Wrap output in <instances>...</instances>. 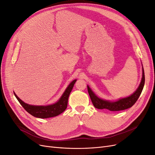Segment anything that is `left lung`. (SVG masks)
<instances>
[{"mask_svg":"<svg viewBox=\"0 0 155 155\" xmlns=\"http://www.w3.org/2000/svg\"><path fill=\"white\" fill-rule=\"evenodd\" d=\"M145 83V75H144V70L142 65V78L141 82L140 83L138 88L134 91V93L130 95L129 96L120 98L116 101H110L101 99V98L98 97L96 94L94 92L92 89L87 85L88 92L89 96L91 99L92 104L96 109H106L110 111H119L122 110L132 107L137 101L138 100V97L142 92L143 88Z\"/></svg>","mask_w":155,"mask_h":155,"instance_id":"left-lung-1","label":"left lung"}]
</instances>
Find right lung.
<instances>
[{"mask_svg": "<svg viewBox=\"0 0 155 155\" xmlns=\"http://www.w3.org/2000/svg\"><path fill=\"white\" fill-rule=\"evenodd\" d=\"M77 80L74 79L70 83L65 89L64 92L59 98V100L53 104L48 105H33L26 104L18 97L13 92L18 102L24 109L33 116L39 118H48L55 117L61 114L66 110L68 105V100L70 92H71L75 83Z\"/></svg>", "mask_w": 155, "mask_h": 155, "instance_id": "1", "label": "right lung"}]
</instances>
